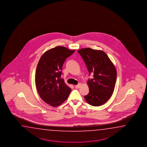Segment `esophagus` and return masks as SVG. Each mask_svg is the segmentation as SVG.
I'll list each match as a JSON object with an SVG mask.
<instances>
[{"label":"esophagus","mask_w":147,"mask_h":147,"mask_svg":"<svg viewBox=\"0 0 147 147\" xmlns=\"http://www.w3.org/2000/svg\"><path fill=\"white\" fill-rule=\"evenodd\" d=\"M80 86L81 84H78L77 85H76V86H75V88H76V89H79V88L80 87Z\"/></svg>","instance_id":"34e87169"}]
</instances>
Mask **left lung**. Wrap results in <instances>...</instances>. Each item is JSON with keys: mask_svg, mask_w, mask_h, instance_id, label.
I'll return each instance as SVG.
<instances>
[{"mask_svg": "<svg viewBox=\"0 0 147 147\" xmlns=\"http://www.w3.org/2000/svg\"><path fill=\"white\" fill-rule=\"evenodd\" d=\"M78 52L84 59L89 75L93 74V78L87 82L89 93L84 98L90 105L99 107L112 96L116 81V69L103 51L88 47Z\"/></svg>", "mask_w": 147, "mask_h": 147, "instance_id": "1", "label": "left lung"}]
</instances>
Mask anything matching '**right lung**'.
I'll return each mask as SVG.
<instances>
[{"mask_svg": "<svg viewBox=\"0 0 147 147\" xmlns=\"http://www.w3.org/2000/svg\"><path fill=\"white\" fill-rule=\"evenodd\" d=\"M75 52L58 46L49 49L40 57L35 74V85L42 100L53 107L63 103L69 96L71 88L61 79L63 63Z\"/></svg>", "mask_w": 147, "mask_h": 147, "instance_id": "1", "label": "right lung"}]
</instances>
